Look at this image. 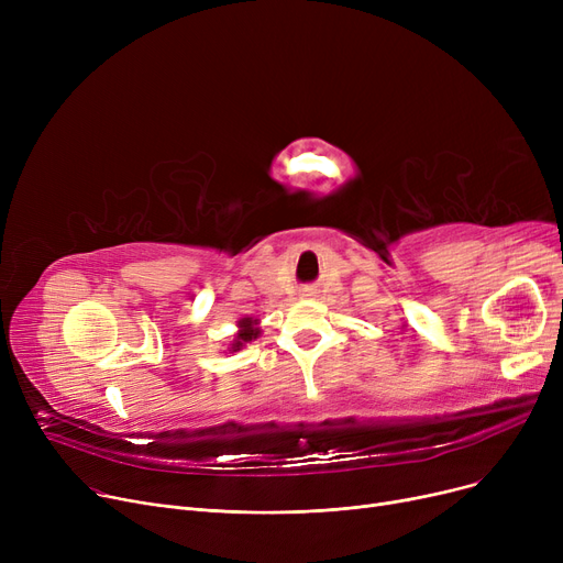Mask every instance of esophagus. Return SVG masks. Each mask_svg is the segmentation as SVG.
Returning a JSON list of instances; mask_svg holds the SVG:
<instances>
[{"mask_svg":"<svg viewBox=\"0 0 563 563\" xmlns=\"http://www.w3.org/2000/svg\"><path fill=\"white\" fill-rule=\"evenodd\" d=\"M310 294H312V289H306V297H310Z\"/></svg>","mask_w":563,"mask_h":563,"instance_id":"esophagus-1","label":"esophagus"}]
</instances>
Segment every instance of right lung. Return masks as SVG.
<instances>
[{"mask_svg":"<svg viewBox=\"0 0 563 563\" xmlns=\"http://www.w3.org/2000/svg\"><path fill=\"white\" fill-rule=\"evenodd\" d=\"M260 319L255 317H242L240 321H236V333L232 335V342L228 344V351L234 353V351H242L249 342L257 340L260 338Z\"/></svg>","mask_w":563,"mask_h":563,"instance_id":"obj_1","label":"right lung"}]
</instances>
